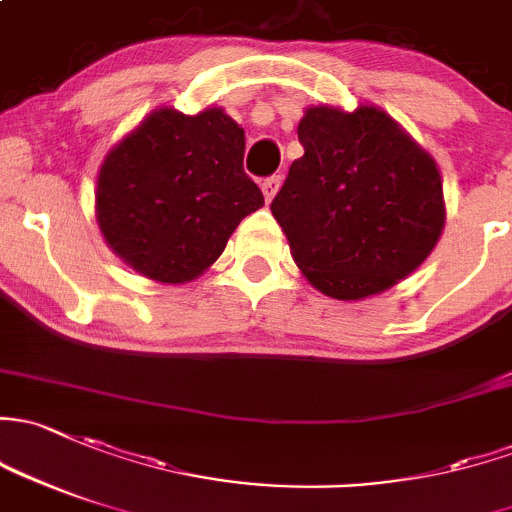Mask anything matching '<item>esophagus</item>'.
Here are the masks:
<instances>
[{
    "label": "esophagus",
    "mask_w": 512,
    "mask_h": 512,
    "mask_svg": "<svg viewBox=\"0 0 512 512\" xmlns=\"http://www.w3.org/2000/svg\"><path fill=\"white\" fill-rule=\"evenodd\" d=\"M279 186H282V176H270V179L262 181V193H265V201L270 203L274 198V193L279 191Z\"/></svg>",
    "instance_id": "obj_1"
}]
</instances>
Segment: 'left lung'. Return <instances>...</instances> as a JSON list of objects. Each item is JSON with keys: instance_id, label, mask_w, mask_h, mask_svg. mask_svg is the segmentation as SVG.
Returning <instances> with one entry per match:
<instances>
[{"instance_id": "left-lung-1", "label": "left lung", "mask_w": 512, "mask_h": 512, "mask_svg": "<svg viewBox=\"0 0 512 512\" xmlns=\"http://www.w3.org/2000/svg\"><path fill=\"white\" fill-rule=\"evenodd\" d=\"M297 132L304 157L270 206L297 267L341 301L395 287L444 230L437 161L375 105L306 107Z\"/></svg>"}]
</instances>
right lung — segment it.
<instances>
[{
  "mask_svg": "<svg viewBox=\"0 0 512 512\" xmlns=\"http://www.w3.org/2000/svg\"><path fill=\"white\" fill-rule=\"evenodd\" d=\"M245 132L220 107H159L107 152L95 218L134 272L164 284L196 279L245 215L265 206L242 169Z\"/></svg>",
  "mask_w": 512,
  "mask_h": 512,
  "instance_id": "right-lung-1",
  "label": "right lung"
}]
</instances>
